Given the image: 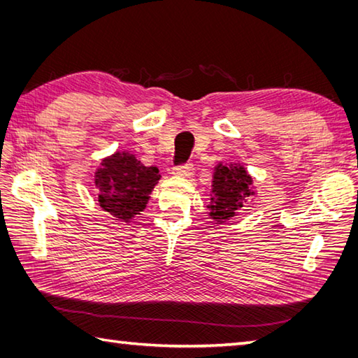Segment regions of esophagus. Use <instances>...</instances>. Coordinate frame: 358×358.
Instances as JSON below:
<instances>
[{
	"mask_svg": "<svg viewBox=\"0 0 358 358\" xmlns=\"http://www.w3.org/2000/svg\"><path fill=\"white\" fill-rule=\"evenodd\" d=\"M173 173L178 175V177L189 178V177H192V175H194V166H192L191 163L175 166V167H173Z\"/></svg>",
	"mask_w": 358,
	"mask_h": 358,
	"instance_id": "esophagus-1",
	"label": "esophagus"
}]
</instances>
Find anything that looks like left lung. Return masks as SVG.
Segmentation results:
<instances>
[{
    "label": "left lung",
    "instance_id": "obj_1",
    "mask_svg": "<svg viewBox=\"0 0 358 358\" xmlns=\"http://www.w3.org/2000/svg\"><path fill=\"white\" fill-rule=\"evenodd\" d=\"M252 178L241 166L218 164L212 181L210 217L223 223L231 220L243 208L246 199L254 192L250 191Z\"/></svg>",
    "mask_w": 358,
    "mask_h": 358
}]
</instances>
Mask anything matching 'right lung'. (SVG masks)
<instances>
[{"label":"right lung","mask_w":358,"mask_h":358,"mask_svg":"<svg viewBox=\"0 0 358 358\" xmlns=\"http://www.w3.org/2000/svg\"><path fill=\"white\" fill-rule=\"evenodd\" d=\"M158 180L155 166H143L132 154L117 152L104 158L95 172L98 201L110 215L129 222L146 208L149 194Z\"/></svg>","instance_id":"right-lung-1"}]
</instances>
